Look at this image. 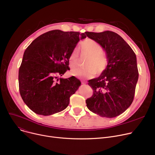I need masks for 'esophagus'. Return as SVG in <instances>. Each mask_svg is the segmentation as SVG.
I'll return each instance as SVG.
<instances>
[{"mask_svg": "<svg viewBox=\"0 0 155 155\" xmlns=\"http://www.w3.org/2000/svg\"><path fill=\"white\" fill-rule=\"evenodd\" d=\"M81 83H82V84H87V82H84V81H81Z\"/></svg>", "mask_w": 155, "mask_h": 155, "instance_id": "obj_1", "label": "esophagus"}]
</instances>
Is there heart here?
<instances>
[{
    "mask_svg": "<svg viewBox=\"0 0 155 155\" xmlns=\"http://www.w3.org/2000/svg\"><path fill=\"white\" fill-rule=\"evenodd\" d=\"M79 50L82 56H87L82 68H77L71 71V75L76 77L91 78L95 74L101 75L108 66L107 56L104 51L102 46L96 41L86 38L79 44ZM80 60L79 52L77 49H73L68 57L69 67L75 68L78 66Z\"/></svg>",
    "mask_w": 155,
    "mask_h": 155,
    "instance_id": "1",
    "label": "heart"
}]
</instances>
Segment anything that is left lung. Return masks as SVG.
Listing matches in <instances>:
<instances>
[{
  "label": "left lung",
  "instance_id": "8db88e82",
  "mask_svg": "<svg viewBox=\"0 0 155 155\" xmlns=\"http://www.w3.org/2000/svg\"><path fill=\"white\" fill-rule=\"evenodd\" d=\"M106 52L108 66L98 78L88 81L93 95L86 100L88 109L101 117H115L132 104L139 77L136 56L123 38L114 32H86Z\"/></svg>",
  "mask_w": 155,
  "mask_h": 155
}]
</instances>
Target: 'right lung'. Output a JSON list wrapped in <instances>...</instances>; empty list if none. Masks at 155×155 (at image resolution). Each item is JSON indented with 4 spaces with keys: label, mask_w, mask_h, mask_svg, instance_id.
<instances>
[{
    "label": "right lung",
    "mask_w": 155,
    "mask_h": 155,
    "mask_svg": "<svg viewBox=\"0 0 155 155\" xmlns=\"http://www.w3.org/2000/svg\"><path fill=\"white\" fill-rule=\"evenodd\" d=\"M86 33V32H85ZM85 33L48 31L26 48L19 70V92L37 114L50 116L66 109L70 97L81 85L75 77L58 78L68 69V57Z\"/></svg>",
    "instance_id": "right-lung-1"
}]
</instances>
